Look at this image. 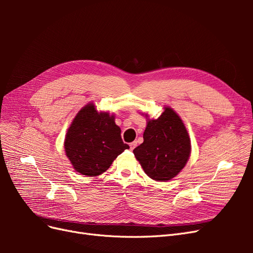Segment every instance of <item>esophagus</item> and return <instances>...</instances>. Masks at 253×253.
Here are the masks:
<instances>
[{
  "label": "esophagus",
  "instance_id": "34e87169",
  "mask_svg": "<svg viewBox=\"0 0 253 253\" xmlns=\"http://www.w3.org/2000/svg\"><path fill=\"white\" fill-rule=\"evenodd\" d=\"M136 145H137V141H133V142H131V143H129V149H131V150H134V149L136 148Z\"/></svg>",
  "mask_w": 253,
  "mask_h": 253
}]
</instances>
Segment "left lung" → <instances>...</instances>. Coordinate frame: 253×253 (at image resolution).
<instances>
[{
	"mask_svg": "<svg viewBox=\"0 0 253 253\" xmlns=\"http://www.w3.org/2000/svg\"><path fill=\"white\" fill-rule=\"evenodd\" d=\"M133 153L152 179L167 181L175 177L191 154L190 137L180 117L167 106L157 119H148L143 142Z\"/></svg>",
	"mask_w": 253,
	"mask_h": 253,
	"instance_id": "left-lung-1",
	"label": "left lung"
}]
</instances>
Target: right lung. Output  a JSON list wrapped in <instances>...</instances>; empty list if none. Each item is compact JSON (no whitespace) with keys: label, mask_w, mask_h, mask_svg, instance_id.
Segmentation results:
<instances>
[{"label":"right lung","mask_w":253,"mask_h":253,"mask_svg":"<svg viewBox=\"0 0 253 253\" xmlns=\"http://www.w3.org/2000/svg\"><path fill=\"white\" fill-rule=\"evenodd\" d=\"M120 133L114 115L98 112L94 103H88L76 115L67 129L65 154L77 172L88 177L100 175L118 155L129 149Z\"/></svg>","instance_id":"right-lung-1"}]
</instances>
